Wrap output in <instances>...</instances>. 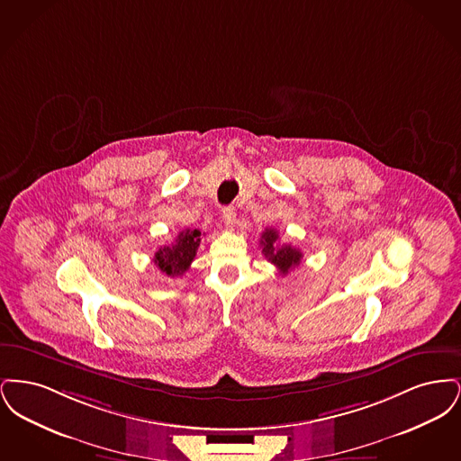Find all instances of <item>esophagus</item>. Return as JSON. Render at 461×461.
I'll list each match as a JSON object with an SVG mask.
<instances>
[{
  "instance_id": "obj_1",
  "label": "esophagus",
  "mask_w": 461,
  "mask_h": 461,
  "mask_svg": "<svg viewBox=\"0 0 461 461\" xmlns=\"http://www.w3.org/2000/svg\"><path fill=\"white\" fill-rule=\"evenodd\" d=\"M222 221L226 226H233L235 221H237V212H235V207H224L222 209Z\"/></svg>"
}]
</instances>
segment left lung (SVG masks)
Returning <instances> with one entry per match:
<instances>
[{"instance_id":"1","label":"left lung","mask_w":461,"mask_h":461,"mask_svg":"<svg viewBox=\"0 0 461 461\" xmlns=\"http://www.w3.org/2000/svg\"><path fill=\"white\" fill-rule=\"evenodd\" d=\"M276 240H278V231L275 228H266L261 237L263 254L269 263L275 264L280 269V273L286 275L290 269L299 266L303 259V252L288 243L278 247Z\"/></svg>"}]
</instances>
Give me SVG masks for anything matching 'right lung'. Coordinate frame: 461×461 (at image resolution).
Returning a JSON list of instances; mask_svg holds the SVG:
<instances>
[{
  "instance_id": "1",
  "label": "right lung",
  "mask_w": 461,
  "mask_h": 461,
  "mask_svg": "<svg viewBox=\"0 0 461 461\" xmlns=\"http://www.w3.org/2000/svg\"><path fill=\"white\" fill-rule=\"evenodd\" d=\"M200 235L202 233L198 230L190 228L179 231L171 245H164L155 252V266L171 278L183 276V273H186V269L197 256Z\"/></svg>"
}]
</instances>
